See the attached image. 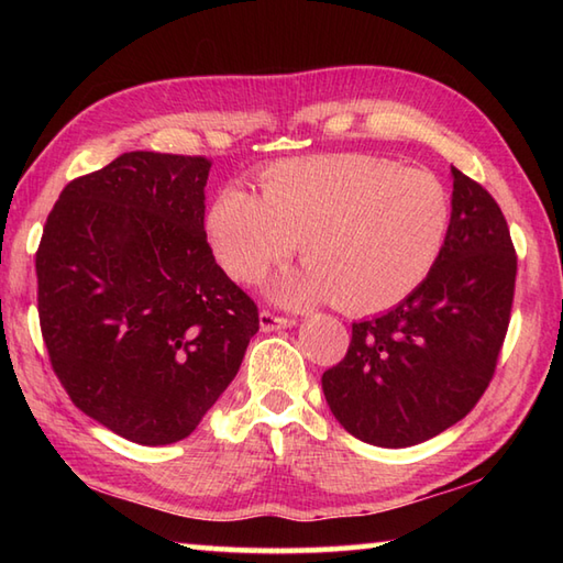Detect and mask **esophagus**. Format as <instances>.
Here are the masks:
<instances>
[{"instance_id":"obj_1","label":"esophagus","mask_w":563,"mask_h":563,"mask_svg":"<svg viewBox=\"0 0 563 563\" xmlns=\"http://www.w3.org/2000/svg\"><path fill=\"white\" fill-rule=\"evenodd\" d=\"M258 324H261V331H278V329H290L295 327V319L292 317H278L273 312H263L258 314Z\"/></svg>"}]
</instances>
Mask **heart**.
<instances>
[{
    "mask_svg": "<svg viewBox=\"0 0 563 563\" xmlns=\"http://www.w3.org/2000/svg\"><path fill=\"white\" fill-rule=\"evenodd\" d=\"M450 222V194L435 174L369 154H321L268 166L261 198L222 188L206 234L222 271L246 285L300 244L307 268L273 285L280 302L331 297L343 312L373 314L428 278Z\"/></svg>",
    "mask_w": 563,
    "mask_h": 563,
    "instance_id": "b5f03b06",
    "label": "heart"
}]
</instances>
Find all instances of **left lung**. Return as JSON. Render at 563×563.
<instances>
[{
  "label": "left lung",
  "instance_id": "left-lung-1",
  "mask_svg": "<svg viewBox=\"0 0 563 563\" xmlns=\"http://www.w3.org/2000/svg\"><path fill=\"white\" fill-rule=\"evenodd\" d=\"M452 222L428 278L389 312L357 321L321 375L336 421L357 440L409 448L470 413L494 377L510 321L518 256L484 186L452 166Z\"/></svg>",
  "mask_w": 563,
  "mask_h": 563
}]
</instances>
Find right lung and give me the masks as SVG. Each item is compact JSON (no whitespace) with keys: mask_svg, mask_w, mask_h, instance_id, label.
<instances>
[{"mask_svg":"<svg viewBox=\"0 0 563 563\" xmlns=\"http://www.w3.org/2000/svg\"><path fill=\"white\" fill-rule=\"evenodd\" d=\"M212 162L125 152L65 186L35 254L51 365L79 411L137 445L188 438L258 331L206 236Z\"/></svg>","mask_w":563,"mask_h":563,"instance_id":"add662e5","label":"right lung"}]
</instances>
